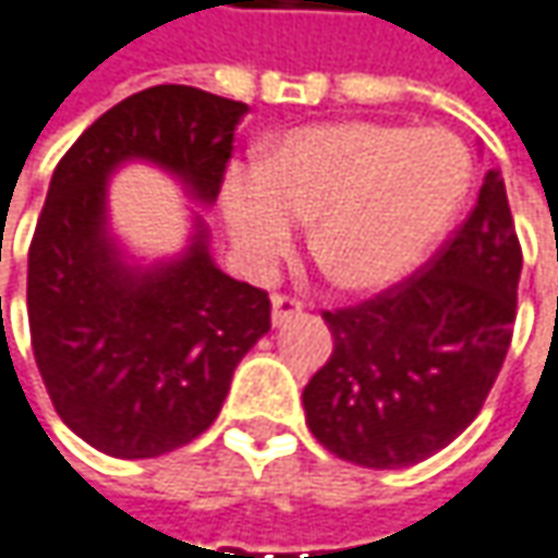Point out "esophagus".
Masks as SVG:
<instances>
[{
  "instance_id": "34e87169",
  "label": "esophagus",
  "mask_w": 558,
  "mask_h": 558,
  "mask_svg": "<svg viewBox=\"0 0 558 558\" xmlns=\"http://www.w3.org/2000/svg\"><path fill=\"white\" fill-rule=\"evenodd\" d=\"M300 312H303L300 300H293V296H271V322L275 325H283L287 318H293Z\"/></svg>"
}]
</instances>
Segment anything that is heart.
I'll return each instance as SVG.
<instances>
[{"label":"heart","mask_w":558,"mask_h":558,"mask_svg":"<svg viewBox=\"0 0 558 558\" xmlns=\"http://www.w3.org/2000/svg\"><path fill=\"white\" fill-rule=\"evenodd\" d=\"M469 190L472 156L449 131L340 121L287 131L258 168H231L221 211L253 271L287 253L296 221H312V253L333 283L380 293L444 240Z\"/></svg>","instance_id":"obj_1"}]
</instances>
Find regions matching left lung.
<instances>
[{
  "label": "left lung",
  "instance_id": "left-lung-1",
  "mask_svg": "<svg viewBox=\"0 0 558 558\" xmlns=\"http://www.w3.org/2000/svg\"><path fill=\"white\" fill-rule=\"evenodd\" d=\"M521 246L499 171L424 271L325 312L333 352L305 384V424L362 469H409L452 444L512 343Z\"/></svg>",
  "mask_w": 558,
  "mask_h": 558
}]
</instances>
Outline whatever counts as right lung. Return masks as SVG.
<instances>
[{
	"instance_id": "1",
	"label": "right lung",
	"mask_w": 558,
	"mask_h": 558,
	"mask_svg": "<svg viewBox=\"0 0 558 558\" xmlns=\"http://www.w3.org/2000/svg\"><path fill=\"white\" fill-rule=\"evenodd\" d=\"M250 111L206 89L149 86L96 118L59 161L27 255L31 347L81 440L153 459L218 418L233 368L271 330V300L228 278L196 215L178 258L131 265L109 231V178L149 161L211 206Z\"/></svg>"
}]
</instances>
